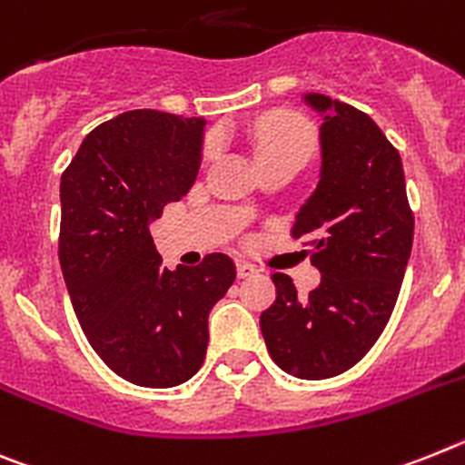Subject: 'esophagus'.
Wrapping results in <instances>:
<instances>
[{
	"label": "esophagus",
	"mask_w": 465,
	"mask_h": 465,
	"mask_svg": "<svg viewBox=\"0 0 465 465\" xmlns=\"http://www.w3.org/2000/svg\"><path fill=\"white\" fill-rule=\"evenodd\" d=\"M236 273H238V276H241V278H248V276H252V273H257V269H255V266H252V264H248V262L241 260V262H238V264H236Z\"/></svg>",
	"instance_id": "obj_1"
}]
</instances>
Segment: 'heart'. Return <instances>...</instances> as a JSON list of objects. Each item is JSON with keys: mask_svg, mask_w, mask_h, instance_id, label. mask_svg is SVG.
Returning a JSON list of instances; mask_svg holds the SVG:
<instances>
[{"mask_svg": "<svg viewBox=\"0 0 465 465\" xmlns=\"http://www.w3.org/2000/svg\"><path fill=\"white\" fill-rule=\"evenodd\" d=\"M257 159H273V156H304L309 154V131L300 119L290 114H269L260 121L252 133ZM215 149H205V156H213Z\"/></svg>", "mask_w": 465, "mask_h": 465, "instance_id": "heart-1", "label": "heart"}]
</instances>
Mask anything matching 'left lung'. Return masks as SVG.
Instances as JSON below:
<instances>
[{
	"mask_svg": "<svg viewBox=\"0 0 465 465\" xmlns=\"http://www.w3.org/2000/svg\"><path fill=\"white\" fill-rule=\"evenodd\" d=\"M318 112L321 171L294 215V238L311 248L321 285L297 297L273 273L276 302L260 316L273 362L292 377L328 379L361 361L391 318L414 238L398 149L365 112L304 93Z\"/></svg>",
	"mask_w": 465,
	"mask_h": 465,
	"instance_id": "1",
	"label": "left lung"
}]
</instances>
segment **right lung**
<instances>
[{
  "label": "right lung",
  "instance_id": "obj_1",
  "mask_svg": "<svg viewBox=\"0 0 465 465\" xmlns=\"http://www.w3.org/2000/svg\"><path fill=\"white\" fill-rule=\"evenodd\" d=\"M205 126L203 116L126 112L84 137L60 180V266L76 318L107 367L147 389L199 372L210 311L236 278L222 252L168 272L149 232L196 183Z\"/></svg>",
  "mask_w": 465,
  "mask_h": 465
}]
</instances>
